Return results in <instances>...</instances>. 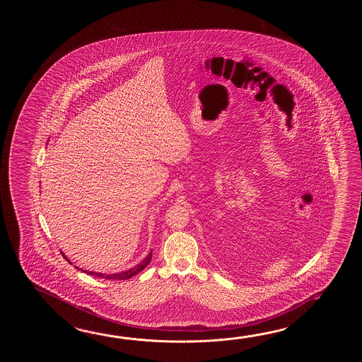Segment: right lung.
I'll return each instance as SVG.
<instances>
[{"label":"right lung","instance_id":"add662e5","mask_svg":"<svg viewBox=\"0 0 362 362\" xmlns=\"http://www.w3.org/2000/svg\"><path fill=\"white\" fill-rule=\"evenodd\" d=\"M63 255V252H62ZM64 256V255H63ZM151 257H153V250L148 252L146 257L142 260V262L137 264L136 267H133L132 269L125 270V272H122V273H114V274H103V273H97V272H88V270H84L85 273H88V274H90L93 277H98V278H106V279H128V278L133 277V276H136L137 273H139L141 270L145 269L147 265H148V262H151ZM64 259L69 262V259L64 256ZM71 264V262H69ZM76 269H78V267H75ZM83 270V269H78Z\"/></svg>","mask_w":362,"mask_h":362}]
</instances>
